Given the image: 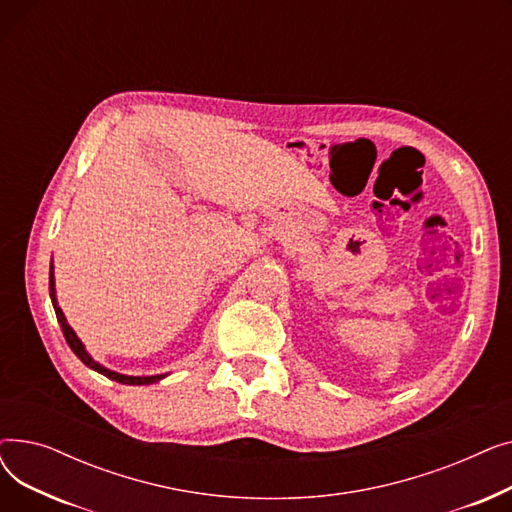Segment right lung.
Returning <instances> with one entry per match:
<instances>
[{
	"mask_svg": "<svg viewBox=\"0 0 512 512\" xmlns=\"http://www.w3.org/2000/svg\"><path fill=\"white\" fill-rule=\"evenodd\" d=\"M49 297H51L53 309H56V317H58V321H60V328H62V332H64V338H66L68 346L72 348V353H74L80 361H83L87 367H91L93 371H99L101 375H105V378H110V380L120 382V384H128V386L155 384V382H159L161 378H166V375H147V378H145V375H143V378H139V375H122V373L110 371L107 367L99 365L97 361H93L91 355L85 351V344L78 340V336L74 334V330L68 326V321H66L64 313H62V309H60V305H58V299H56V284H53V265L49 267Z\"/></svg>",
	"mask_w": 512,
	"mask_h": 512,
	"instance_id": "add662e5",
	"label": "right lung"
}]
</instances>
